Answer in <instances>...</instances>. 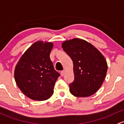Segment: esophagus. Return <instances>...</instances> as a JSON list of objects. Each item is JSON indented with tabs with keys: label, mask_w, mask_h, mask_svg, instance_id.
I'll return each mask as SVG.
<instances>
[{
	"label": "esophagus",
	"mask_w": 124,
	"mask_h": 124,
	"mask_svg": "<svg viewBox=\"0 0 124 124\" xmlns=\"http://www.w3.org/2000/svg\"><path fill=\"white\" fill-rule=\"evenodd\" d=\"M60 74H61V75H62V76H63L64 75V70H62V71H61V72H60Z\"/></svg>",
	"instance_id": "1"
}]
</instances>
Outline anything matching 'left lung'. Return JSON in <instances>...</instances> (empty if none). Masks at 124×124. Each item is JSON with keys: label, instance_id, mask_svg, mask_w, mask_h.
I'll list each match as a JSON object with an SVG mask.
<instances>
[{"label": "left lung", "instance_id": "left-lung-1", "mask_svg": "<svg viewBox=\"0 0 124 124\" xmlns=\"http://www.w3.org/2000/svg\"><path fill=\"white\" fill-rule=\"evenodd\" d=\"M63 50L73 63L75 79L69 84L74 96L85 97L93 95L103 84L108 70V64L102 54L93 45L75 38L62 43Z\"/></svg>", "mask_w": 124, "mask_h": 124}]
</instances>
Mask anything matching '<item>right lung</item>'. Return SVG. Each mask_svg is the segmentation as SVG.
<instances>
[{
	"label": "right lung",
	"mask_w": 124,
	"mask_h": 124,
	"mask_svg": "<svg viewBox=\"0 0 124 124\" xmlns=\"http://www.w3.org/2000/svg\"><path fill=\"white\" fill-rule=\"evenodd\" d=\"M54 44L39 40L23 54L16 64L14 78L18 87L33 100L50 98L60 74L54 69L49 54Z\"/></svg>",
	"instance_id": "right-lung-1"
}]
</instances>
